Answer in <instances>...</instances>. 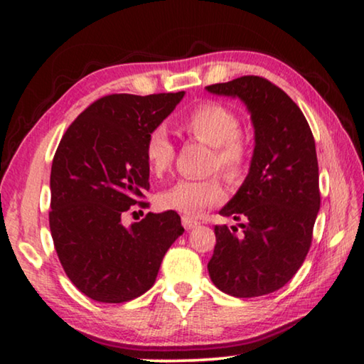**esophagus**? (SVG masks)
<instances>
[{
    "mask_svg": "<svg viewBox=\"0 0 364 364\" xmlns=\"http://www.w3.org/2000/svg\"><path fill=\"white\" fill-rule=\"evenodd\" d=\"M182 225H183V228H186V230H191V228L198 225V222L192 217H182Z\"/></svg>",
    "mask_w": 364,
    "mask_h": 364,
    "instance_id": "1",
    "label": "esophagus"
}]
</instances>
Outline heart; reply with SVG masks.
I'll list each match as a JSON object with an SVG mask.
<instances>
[{"label":"heart","mask_w":364,"mask_h":364,"mask_svg":"<svg viewBox=\"0 0 364 364\" xmlns=\"http://www.w3.org/2000/svg\"><path fill=\"white\" fill-rule=\"evenodd\" d=\"M181 131L198 142L213 147L210 166L218 168L228 181H238L247 171L250 146L240 132V119L230 107L207 101L187 112ZM176 149L164 129L151 131L144 144V159L154 177L171 171ZM223 198V187L217 177L183 178L159 196V205L183 215H200Z\"/></svg>","instance_id":"heart-1"}]
</instances>
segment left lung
I'll return each instance as SVG.
<instances>
[{
  "label": "left lung",
  "mask_w": 364,
  "mask_h": 364,
  "mask_svg": "<svg viewBox=\"0 0 364 364\" xmlns=\"http://www.w3.org/2000/svg\"><path fill=\"white\" fill-rule=\"evenodd\" d=\"M205 89L240 99L255 131L248 176L220 210L242 222V232L215 225L208 275L227 295H268L291 280L310 250L320 210L315 139L300 107L267 79L242 76Z\"/></svg>",
  "instance_id": "1"
}]
</instances>
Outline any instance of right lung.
Wrapping results in <instances>:
<instances>
[{"label":"right lung","mask_w":364,"mask_h":364,"mask_svg":"<svg viewBox=\"0 0 364 364\" xmlns=\"http://www.w3.org/2000/svg\"><path fill=\"white\" fill-rule=\"evenodd\" d=\"M183 91L111 94L68 127L51 167L49 228L59 262L84 295L101 303L141 296L156 282L168 247L183 233L177 212H149L122 225L149 191L144 144Z\"/></svg>","instance_id":"right-lung-1"}]
</instances>
